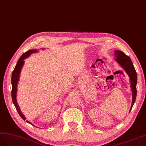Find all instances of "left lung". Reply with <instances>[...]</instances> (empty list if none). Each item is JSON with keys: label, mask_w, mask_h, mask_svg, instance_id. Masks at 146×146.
Here are the masks:
<instances>
[{"label": "left lung", "mask_w": 146, "mask_h": 146, "mask_svg": "<svg viewBox=\"0 0 146 146\" xmlns=\"http://www.w3.org/2000/svg\"><path fill=\"white\" fill-rule=\"evenodd\" d=\"M116 62L123 67L126 73H127L130 80V85L132 90V102L130 111L132 109L133 104L135 102L136 97V84H137V74L133 65L132 62L128 56L125 54L121 51H115Z\"/></svg>", "instance_id": "obj_1"}]
</instances>
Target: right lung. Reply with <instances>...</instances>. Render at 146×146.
I'll return each instance as SVG.
<instances>
[{
    "instance_id": "add662e5",
    "label": "right lung",
    "mask_w": 146,
    "mask_h": 146,
    "mask_svg": "<svg viewBox=\"0 0 146 146\" xmlns=\"http://www.w3.org/2000/svg\"><path fill=\"white\" fill-rule=\"evenodd\" d=\"M37 52V50H31L27 51V52L23 53L21 57L18 60L16 67L14 69L13 72L12 73V76H11V84H12V90H11V97H12V101L14 105H15L16 109L18 112L19 115L21 116V117L23 120H25L26 118L25 116L23 115L21 113L19 107L17 105V103L16 101V92H17V85L19 81V74L21 71V68L23 66V64H24V59L27 58L28 56H29L31 53ZM28 123L32 124L29 121H27ZM33 125V124H32ZM35 126V125H34Z\"/></svg>"
}]
</instances>
